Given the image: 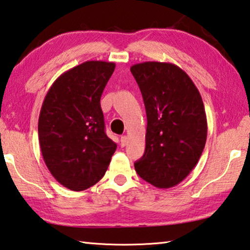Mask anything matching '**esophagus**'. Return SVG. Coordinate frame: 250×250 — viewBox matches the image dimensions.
I'll return each mask as SVG.
<instances>
[{"label":"esophagus","instance_id":"esophagus-1","mask_svg":"<svg viewBox=\"0 0 250 250\" xmlns=\"http://www.w3.org/2000/svg\"><path fill=\"white\" fill-rule=\"evenodd\" d=\"M127 143H128V138H127V136H126V135H124V136L121 137V145L123 147L127 145Z\"/></svg>","mask_w":250,"mask_h":250}]
</instances>
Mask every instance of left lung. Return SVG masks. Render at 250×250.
<instances>
[{
  "instance_id": "obj_1",
  "label": "left lung",
  "mask_w": 250,
  "mask_h": 250,
  "mask_svg": "<svg viewBox=\"0 0 250 250\" xmlns=\"http://www.w3.org/2000/svg\"><path fill=\"white\" fill-rule=\"evenodd\" d=\"M144 100L145 153L135 170L157 188L183 182L198 163L207 138L199 91L177 65L144 62L130 67Z\"/></svg>"
}]
</instances>
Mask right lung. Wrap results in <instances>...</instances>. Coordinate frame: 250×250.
Instances as JSON below:
<instances>
[{
  "label": "right lung",
  "instance_id": "add662e5",
  "mask_svg": "<svg viewBox=\"0 0 250 250\" xmlns=\"http://www.w3.org/2000/svg\"><path fill=\"white\" fill-rule=\"evenodd\" d=\"M115 63L87 61L57 77L45 95L39 141L45 165L61 185L87 189L107 170L117 145L105 134L101 96Z\"/></svg>",
  "mask_w": 250,
  "mask_h": 250
}]
</instances>
